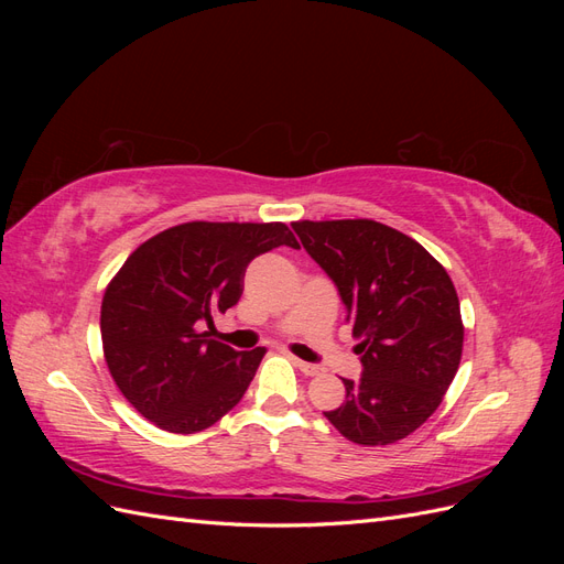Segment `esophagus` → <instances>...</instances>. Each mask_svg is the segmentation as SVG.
Wrapping results in <instances>:
<instances>
[{
    "mask_svg": "<svg viewBox=\"0 0 564 564\" xmlns=\"http://www.w3.org/2000/svg\"><path fill=\"white\" fill-rule=\"evenodd\" d=\"M294 365L305 373V377H319V373H322V367L311 365V362H303V360H296V357H294Z\"/></svg>",
    "mask_w": 564,
    "mask_h": 564,
    "instance_id": "obj_1",
    "label": "esophagus"
}]
</instances>
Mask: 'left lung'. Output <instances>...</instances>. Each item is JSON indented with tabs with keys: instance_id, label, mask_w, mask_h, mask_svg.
I'll return each instance as SVG.
<instances>
[{
	"instance_id": "1",
	"label": "left lung",
	"mask_w": 564,
	"mask_h": 564,
	"mask_svg": "<svg viewBox=\"0 0 564 564\" xmlns=\"http://www.w3.org/2000/svg\"><path fill=\"white\" fill-rule=\"evenodd\" d=\"M303 249L327 272L360 338L362 377L324 412L355 445L412 435L440 406L464 350V322L447 270L416 240L369 218L296 220Z\"/></svg>"
}]
</instances>
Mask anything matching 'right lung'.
<instances>
[{
    "mask_svg": "<svg viewBox=\"0 0 564 564\" xmlns=\"http://www.w3.org/2000/svg\"><path fill=\"white\" fill-rule=\"evenodd\" d=\"M282 245L299 249L284 224L193 220L129 256L106 289L100 338L135 412L162 431L191 435L242 400L265 348L237 352L202 327L240 301L256 256Z\"/></svg>",
    "mask_w": 564,
    "mask_h": 564,
    "instance_id": "obj_1",
    "label": "right lung"
}]
</instances>
